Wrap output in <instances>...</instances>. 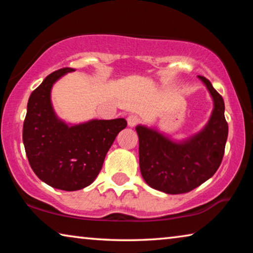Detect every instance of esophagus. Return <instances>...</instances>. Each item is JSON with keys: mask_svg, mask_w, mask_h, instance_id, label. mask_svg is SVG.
Returning a JSON list of instances; mask_svg holds the SVG:
<instances>
[{"mask_svg": "<svg viewBox=\"0 0 253 253\" xmlns=\"http://www.w3.org/2000/svg\"><path fill=\"white\" fill-rule=\"evenodd\" d=\"M127 123L129 127H135L139 123V118L135 116V115H130V116L127 117Z\"/></svg>", "mask_w": 253, "mask_h": 253, "instance_id": "34e87169", "label": "esophagus"}]
</instances>
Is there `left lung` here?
I'll return each instance as SVG.
<instances>
[{
    "mask_svg": "<svg viewBox=\"0 0 253 253\" xmlns=\"http://www.w3.org/2000/svg\"><path fill=\"white\" fill-rule=\"evenodd\" d=\"M213 99V110L207 125L198 134L174 142L155 128L138 125L139 168L149 186L166 194L187 193L212 177L224 155L228 123L223 98L212 84L198 76Z\"/></svg>",
    "mask_w": 253,
    "mask_h": 253,
    "instance_id": "obj_1",
    "label": "left lung"
}]
</instances>
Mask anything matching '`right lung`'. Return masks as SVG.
Listing matches in <instances>:
<instances>
[{
  "mask_svg": "<svg viewBox=\"0 0 253 253\" xmlns=\"http://www.w3.org/2000/svg\"><path fill=\"white\" fill-rule=\"evenodd\" d=\"M72 68L50 74L33 90L23 124L25 154L42 182L62 191H77L95 181L118 132L126 128L124 118L91 119L69 125L55 115L51 89Z\"/></svg>",
  "mask_w": 253,
  "mask_h": 253,
  "instance_id": "right-lung-1",
  "label": "right lung"
}]
</instances>
